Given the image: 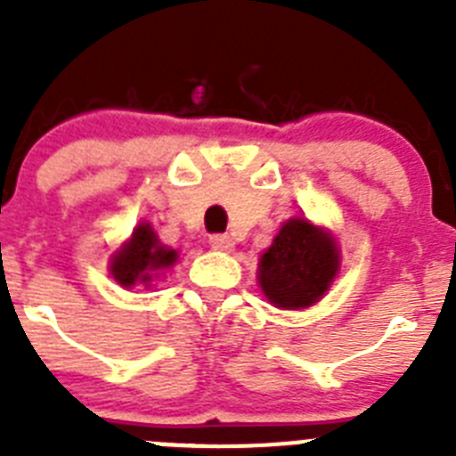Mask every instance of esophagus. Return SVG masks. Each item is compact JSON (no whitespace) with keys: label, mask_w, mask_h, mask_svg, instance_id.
<instances>
[{"label":"esophagus","mask_w":456,"mask_h":456,"mask_svg":"<svg viewBox=\"0 0 456 456\" xmlns=\"http://www.w3.org/2000/svg\"><path fill=\"white\" fill-rule=\"evenodd\" d=\"M209 247L216 248V251H232L235 248V244H232V240L228 235H212L209 237Z\"/></svg>","instance_id":"1"}]
</instances>
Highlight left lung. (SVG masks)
I'll use <instances>...</instances> for the list:
<instances>
[{
  "mask_svg": "<svg viewBox=\"0 0 456 456\" xmlns=\"http://www.w3.org/2000/svg\"><path fill=\"white\" fill-rule=\"evenodd\" d=\"M338 269L340 251L331 232L305 216H292L260 256L257 283L276 308L301 310L324 297Z\"/></svg>",
  "mask_w": 456,
  "mask_h": 456,
  "instance_id": "1",
  "label": "left lung"
}]
</instances>
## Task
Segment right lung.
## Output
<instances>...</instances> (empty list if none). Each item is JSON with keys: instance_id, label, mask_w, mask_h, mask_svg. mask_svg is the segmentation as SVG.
<instances>
[{"instance_id": "add662e5", "label": "right lung", "mask_w": 456, "mask_h": 456, "mask_svg": "<svg viewBox=\"0 0 456 456\" xmlns=\"http://www.w3.org/2000/svg\"><path fill=\"white\" fill-rule=\"evenodd\" d=\"M175 260H178V251L164 247L157 232L152 231V225L141 221L132 231L130 240L111 256L109 269L116 283L123 288H134L136 283L148 288L152 283V276L171 267Z\"/></svg>"}]
</instances>
